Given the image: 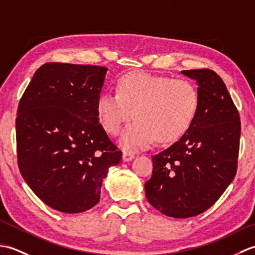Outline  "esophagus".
Listing matches in <instances>:
<instances>
[{"instance_id":"34e87169","label":"esophagus","mask_w":255,"mask_h":255,"mask_svg":"<svg viewBox=\"0 0 255 255\" xmlns=\"http://www.w3.org/2000/svg\"><path fill=\"white\" fill-rule=\"evenodd\" d=\"M133 158H134V155L131 152H127V151H125V152L123 153V161L124 162L131 161Z\"/></svg>"}]
</instances>
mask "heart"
Instances as JSON below:
<instances>
[{"instance_id":"heart-1","label":"heart","mask_w":255,"mask_h":255,"mask_svg":"<svg viewBox=\"0 0 255 255\" xmlns=\"http://www.w3.org/2000/svg\"><path fill=\"white\" fill-rule=\"evenodd\" d=\"M199 104L192 81L131 72L118 80L117 93L99 96L96 110L103 127L113 136L134 116L136 121L122 134L121 144L137 151L149 148L156 138L161 142L181 138L193 125Z\"/></svg>"}]
</instances>
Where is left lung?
<instances>
[{
	"instance_id": "obj_1",
	"label": "left lung",
	"mask_w": 255,
	"mask_h": 255,
	"mask_svg": "<svg viewBox=\"0 0 255 255\" xmlns=\"http://www.w3.org/2000/svg\"><path fill=\"white\" fill-rule=\"evenodd\" d=\"M182 73L198 84L197 116L176 142L152 155V176L144 184L148 202L173 218L194 217L217 202L236 176L241 133L223 79L209 69Z\"/></svg>"
}]
</instances>
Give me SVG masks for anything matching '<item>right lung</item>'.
<instances>
[{
    "instance_id": "1",
    "label": "right lung",
    "mask_w": 255,
    "mask_h": 255,
    "mask_svg": "<svg viewBox=\"0 0 255 255\" xmlns=\"http://www.w3.org/2000/svg\"><path fill=\"white\" fill-rule=\"evenodd\" d=\"M106 72L90 64L45 63L19 101V172L42 202L62 213L94 207L108 169L122 160L96 110Z\"/></svg>"
}]
</instances>
